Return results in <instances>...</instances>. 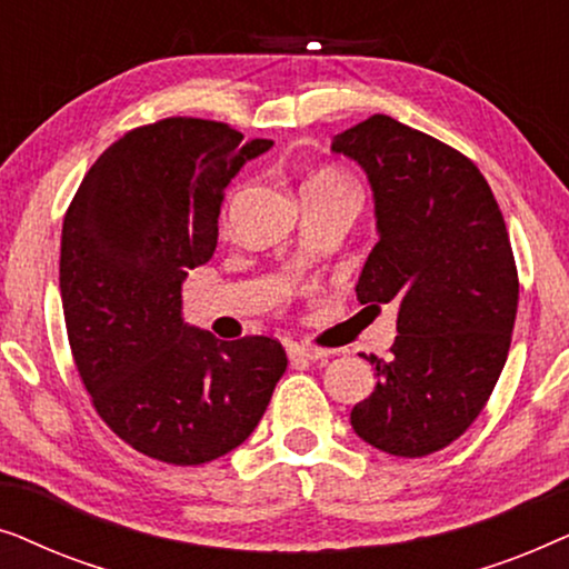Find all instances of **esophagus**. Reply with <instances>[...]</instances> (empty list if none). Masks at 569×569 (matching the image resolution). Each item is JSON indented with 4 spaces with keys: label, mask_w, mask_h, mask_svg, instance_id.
Masks as SVG:
<instances>
[{
    "label": "esophagus",
    "mask_w": 569,
    "mask_h": 569,
    "mask_svg": "<svg viewBox=\"0 0 569 569\" xmlns=\"http://www.w3.org/2000/svg\"><path fill=\"white\" fill-rule=\"evenodd\" d=\"M287 355H290L292 360H306V362H316V360H323V357H329L331 352H329V349H321V347H310V345H290V347H287Z\"/></svg>",
    "instance_id": "1"
}]
</instances>
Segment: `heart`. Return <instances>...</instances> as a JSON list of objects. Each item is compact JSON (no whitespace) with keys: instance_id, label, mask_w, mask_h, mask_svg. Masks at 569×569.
<instances>
[{"instance_id":"obj_1","label":"heart","mask_w":569,"mask_h":569,"mask_svg":"<svg viewBox=\"0 0 569 569\" xmlns=\"http://www.w3.org/2000/svg\"><path fill=\"white\" fill-rule=\"evenodd\" d=\"M308 183H331V186H349V183H347V178L341 176V173H337V170H331V168H326V170H318L316 176H310V178H308Z\"/></svg>"}]
</instances>
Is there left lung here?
<instances>
[{"instance_id": "8db88e82", "label": "left lung", "mask_w": 569, "mask_h": 569, "mask_svg": "<svg viewBox=\"0 0 569 569\" xmlns=\"http://www.w3.org/2000/svg\"><path fill=\"white\" fill-rule=\"evenodd\" d=\"M331 150L368 173L378 243L357 300L399 306L376 391L352 409L365 442L399 458L442 450L495 391L518 310V269L497 199L479 168L440 139L376 113Z\"/></svg>"}]
</instances>
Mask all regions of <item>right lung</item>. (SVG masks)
I'll use <instances>...</instances> for the list:
<instances>
[{"mask_svg":"<svg viewBox=\"0 0 569 569\" xmlns=\"http://www.w3.org/2000/svg\"><path fill=\"white\" fill-rule=\"evenodd\" d=\"M271 144L189 116L147 123L100 154L64 214L59 290L77 372L100 419L154 461L230 453L287 370L277 339L220 341L181 313L230 178Z\"/></svg>","mask_w":569,"mask_h":569,"instance_id":"add662e5","label":"right lung"}]
</instances>
